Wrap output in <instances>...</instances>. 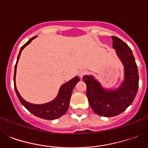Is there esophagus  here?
Wrapping results in <instances>:
<instances>
[{
  "label": "esophagus",
  "mask_w": 148,
  "mask_h": 148,
  "mask_svg": "<svg viewBox=\"0 0 148 148\" xmlns=\"http://www.w3.org/2000/svg\"><path fill=\"white\" fill-rule=\"evenodd\" d=\"M87 73H88V71H87V70H85V69L81 70V71H79V73H78L79 77H83L84 75H85Z\"/></svg>",
  "instance_id": "obj_1"
}]
</instances>
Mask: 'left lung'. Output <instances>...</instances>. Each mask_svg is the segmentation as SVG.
Segmentation results:
<instances>
[{"instance_id": "8db88e82", "label": "left lung", "mask_w": 148, "mask_h": 148, "mask_svg": "<svg viewBox=\"0 0 148 148\" xmlns=\"http://www.w3.org/2000/svg\"><path fill=\"white\" fill-rule=\"evenodd\" d=\"M113 39V48L124 65V79L121 85L114 90H105L93 76L84 75L87 97L90 107L97 114L114 117L126 110L135 98L138 90V66L131 48L117 37Z\"/></svg>"}]
</instances>
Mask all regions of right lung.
Segmentation results:
<instances>
[{"label": "right lung", "mask_w": 148, "mask_h": 148, "mask_svg": "<svg viewBox=\"0 0 148 148\" xmlns=\"http://www.w3.org/2000/svg\"><path fill=\"white\" fill-rule=\"evenodd\" d=\"M35 37H33L31 38L21 48V51L19 52L18 57H17V62L15 64L14 67V89L17 94V96L21 101V103L31 113H32L34 115L37 117H40L42 119L46 120H54L58 117H61L65 113L67 112L68 107H69L70 100L71 97L72 90L74 89V86L76 85L77 83L80 81L78 77H75L71 81H69L67 83L64 84L60 87L58 95L54 100H53L51 102L44 103V104H34V103H28L27 101L22 98L21 96L20 95L17 88H16V84H15V76H16V70H17V65L18 60H19L20 56L21 53V51H23L24 47L27 45H29L31 42V40H34Z\"/></svg>", "instance_id": "obj_1"}]
</instances>
